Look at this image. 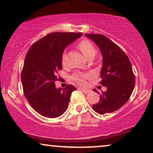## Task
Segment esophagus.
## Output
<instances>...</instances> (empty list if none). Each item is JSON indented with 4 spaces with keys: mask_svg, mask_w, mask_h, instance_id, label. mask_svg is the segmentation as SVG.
Returning <instances> with one entry per match:
<instances>
[{
    "mask_svg": "<svg viewBox=\"0 0 153 153\" xmlns=\"http://www.w3.org/2000/svg\"><path fill=\"white\" fill-rule=\"evenodd\" d=\"M78 89L80 90L81 91H82L84 93H85V94H88V93H90V92H91V91H90V90H88V89H84V88H80V87H79V88Z\"/></svg>",
    "mask_w": 153,
    "mask_h": 153,
    "instance_id": "1",
    "label": "esophagus"
}]
</instances>
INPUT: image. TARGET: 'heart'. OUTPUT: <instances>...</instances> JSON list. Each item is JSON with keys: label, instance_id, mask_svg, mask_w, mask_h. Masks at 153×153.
I'll return each instance as SVG.
<instances>
[{"label": "heart", "instance_id": "b5f03b06", "mask_svg": "<svg viewBox=\"0 0 153 153\" xmlns=\"http://www.w3.org/2000/svg\"><path fill=\"white\" fill-rule=\"evenodd\" d=\"M79 49L80 50L85 56L88 58L91 56H94L96 53V50L94 48V45L92 43L87 40H83L79 43L78 45ZM62 65H66V54L63 53L62 56ZM89 77L88 74H84L82 72H76L74 74H73L71 78L77 82V83L81 84V85H84L86 84L85 79Z\"/></svg>", "mask_w": 153, "mask_h": 153}]
</instances>
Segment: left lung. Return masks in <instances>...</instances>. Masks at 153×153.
Returning a JSON list of instances; mask_svg holds the SVG:
<instances>
[{
	"mask_svg": "<svg viewBox=\"0 0 153 153\" xmlns=\"http://www.w3.org/2000/svg\"><path fill=\"white\" fill-rule=\"evenodd\" d=\"M98 46L103 57L100 84L107 88L93 109L100 114L111 113L127 103L135 86L131 64L125 53L108 37L101 34H85ZM93 91L97 92L96 89ZM99 93V92H97Z\"/></svg>",
	"mask_w": 153,
	"mask_h": 153,
	"instance_id": "8db88e82",
	"label": "left lung"
}]
</instances>
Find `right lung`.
Wrapping results in <instances>:
<instances>
[{"mask_svg":"<svg viewBox=\"0 0 153 153\" xmlns=\"http://www.w3.org/2000/svg\"><path fill=\"white\" fill-rule=\"evenodd\" d=\"M82 33H52L34 43L26 55L22 84L28 103L39 114L56 118L67 110L71 93L76 88L69 84L56 88V75L62 69V56L67 46Z\"/></svg>","mask_w":153,"mask_h":153,"instance_id":"right-lung-1","label":"right lung"}]
</instances>
